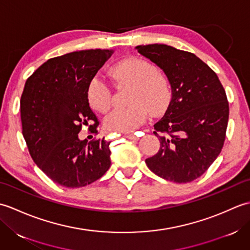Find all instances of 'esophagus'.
I'll list each match as a JSON object with an SVG mask.
<instances>
[{
  "mask_svg": "<svg viewBox=\"0 0 250 250\" xmlns=\"http://www.w3.org/2000/svg\"><path fill=\"white\" fill-rule=\"evenodd\" d=\"M125 139H128V140H131V141H136L137 139H139V137H137L135 134H132V133L125 134Z\"/></svg>",
  "mask_w": 250,
  "mask_h": 250,
  "instance_id": "obj_1",
  "label": "esophagus"
}]
</instances>
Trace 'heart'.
<instances>
[{"label": "heart", "instance_id": "b5f03b06", "mask_svg": "<svg viewBox=\"0 0 250 250\" xmlns=\"http://www.w3.org/2000/svg\"><path fill=\"white\" fill-rule=\"evenodd\" d=\"M119 83L134 84L129 107L114 109L105 118V126L114 132H133L149 117L166 111L172 99L168 78L159 72L151 62L137 57L126 58L117 63L110 71ZM87 100L90 106L100 113H106L113 104V92L109 84L100 76L88 83Z\"/></svg>", "mask_w": 250, "mask_h": 250}]
</instances>
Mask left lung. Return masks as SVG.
Segmentation results:
<instances>
[{
    "label": "left lung",
    "instance_id": "1",
    "mask_svg": "<svg viewBox=\"0 0 250 250\" xmlns=\"http://www.w3.org/2000/svg\"><path fill=\"white\" fill-rule=\"evenodd\" d=\"M136 49L162 68L172 87L171 102L153 131L160 149L145 162L159 177L192 182L224 147L229 120L225 89L217 74L192 52L163 44Z\"/></svg>",
    "mask_w": 250,
    "mask_h": 250
}]
</instances>
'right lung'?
<instances>
[{
	"instance_id": "right-lung-1",
	"label": "right lung",
	"mask_w": 250,
	"mask_h": 250,
	"mask_svg": "<svg viewBox=\"0 0 250 250\" xmlns=\"http://www.w3.org/2000/svg\"><path fill=\"white\" fill-rule=\"evenodd\" d=\"M111 50L74 51L51 58L26 79L20 99L22 135L30 155L52 182L79 188L101 178L110 167V142L81 141L99 121L89 106L87 87Z\"/></svg>"
}]
</instances>
